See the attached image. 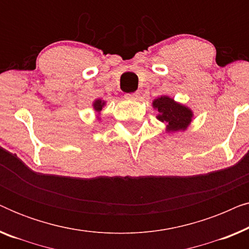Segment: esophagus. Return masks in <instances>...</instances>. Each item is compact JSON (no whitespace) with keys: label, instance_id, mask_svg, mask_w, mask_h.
<instances>
[{"label":"esophagus","instance_id":"esophagus-1","mask_svg":"<svg viewBox=\"0 0 249 249\" xmlns=\"http://www.w3.org/2000/svg\"><path fill=\"white\" fill-rule=\"evenodd\" d=\"M125 98H128V100H131V101H137L139 98V94L138 93L125 94Z\"/></svg>","mask_w":249,"mask_h":249}]
</instances>
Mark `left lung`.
Instances as JSON below:
<instances>
[{
  "label": "left lung",
  "mask_w": 249,
  "mask_h": 249,
  "mask_svg": "<svg viewBox=\"0 0 249 249\" xmlns=\"http://www.w3.org/2000/svg\"><path fill=\"white\" fill-rule=\"evenodd\" d=\"M153 107L158 110L160 121L165 124L166 131L176 132L186 130L194 117L193 111L185 105L177 103L169 96H161L153 101Z\"/></svg>",
  "instance_id": "obj_1"
}]
</instances>
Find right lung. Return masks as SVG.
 <instances>
[{
  "label": "right lung",
  "mask_w": 249,
  "mask_h": 249,
  "mask_svg": "<svg viewBox=\"0 0 249 249\" xmlns=\"http://www.w3.org/2000/svg\"><path fill=\"white\" fill-rule=\"evenodd\" d=\"M104 105H105V102L104 101L96 100L93 103V107H94V110L97 112V113H100V112L102 111V108H103Z\"/></svg>",
  "instance_id": "add662e5"
}]
</instances>
